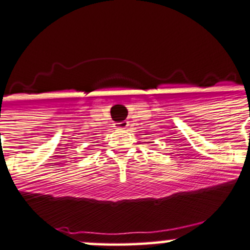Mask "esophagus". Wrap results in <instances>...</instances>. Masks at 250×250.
<instances>
[{
    "label": "esophagus",
    "instance_id": "esophagus-1",
    "mask_svg": "<svg viewBox=\"0 0 250 250\" xmlns=\"http://www.w3.org/2000/svg\"><path fill=\"white\" fill-rule=\"evenodd\" d=\"M115 127L117 129H125L128 127V122H120V123H115Z\"/></svg>",
    "mask_w": 250,
    "mask_h": 250
}]
</instances>
